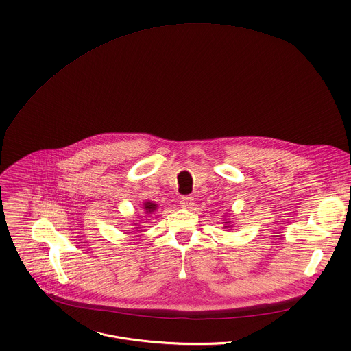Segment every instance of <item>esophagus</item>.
<instances>
[{"instance_id": "34e87169", "label": "esophagus", "mask_w": 351, "mask_h": 351, "mask_svg": "<svg viewBox=\"0 0 351 351\" xmlns=\"http://www.w3.org/2000/svg\"><path fill=\"white\" fill-rule=\"evenodd\" d=\"M180 204H181L184 208H191V206L195 204V199H193V197H189V196H184V197H181Z\"/></svg>"}]
</instances>
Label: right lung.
<instances>
[{"mask_svg":"<svg viewBox=\"0 0 351 351\" xmlns=\"http://www.w3.org/2000/svg\"><path fill=\"white\" fill-rule=\"evenodd\" d=\"M143 205H145V206H143V209H145L147 213H150V212H152L154 209H156V205H155V204H152L150 201H146Z\"/></svg>","mask_w":351,"mask_h":351,"instance_id":"1","label":"right lung"}]
</instances>
